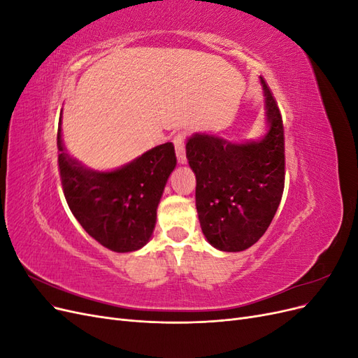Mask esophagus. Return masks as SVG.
<instances>
[{
    "mask_svg": "<svg viewBox=\"0 0 358 358\" xmlns=\"http://www.w3.org/2000/svg\"><path fill=\"white\" fill-rule=\"evenodd\" d=\"M185 133H178L175 137H173V145H175L176 149V157L180 164H185L187 162V154H185Z\"/></svg>",
    "mask_w": 358,
    "mask_h": 358,
    "instance_id": "1",
    "label": "esophagus"
}]
</instances>
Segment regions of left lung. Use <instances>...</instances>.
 Segmentation results:
<instances>
[{"label": "left lung", "instance_id": "left-lung-1", "mask_svg": "<svg viewBox=\"0 0 358 358\" xmlns=\"http://www.w3.org/2000/svg\"><path fill=\"white\" fill-rule=\"evenodd\" d=\"M270 129L259 142L234 145L196 134L187 143L196 173V206L208 242L239 252L258 242L272 222L285 185V137L278 103L262 78Z\"/></svg>", "mask_w": 358, "mask_h": 358}]
</instances>
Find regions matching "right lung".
<instances>
[{"label": "right lung", "instance_id": "right-lung-1", "mask_svg": "<svg viewBox=\"0 0 358 358\" xmlns=\"http://www.w3.org/2000/svg\"><path fill=\"white\" fill-rule=\"evenodd\" d=\"M57 146L64 196L85 231L115 252H131L146 245L166 182L176 167L175 146L159 145L115 171H92L66 152L61 119Z\"/></svg>", "mask_w": 358, "mask_h": 358}]
</instances>
